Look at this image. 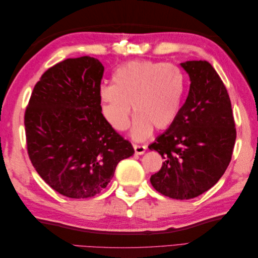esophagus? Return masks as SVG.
<instances>
[{"label": "esophagus", "instance_id": "esophagus-1", "mask_svg": "<svg viewBox=\"0 0 258 258\" xmlns=\"http://www.w3.org/2000/svg\"><path fill=\"white\" fill-rule=\"evenodd\" d=\"M134 148L135 152L137 155H143L146 151V146L145 145H138V144H134Z\"/></svg>", "mask_w": 258, "mask_h": 258}]
</instances>
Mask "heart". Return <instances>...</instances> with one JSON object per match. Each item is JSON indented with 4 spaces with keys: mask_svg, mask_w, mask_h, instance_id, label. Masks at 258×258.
Wrapping results in <instances>:
<instances>
[{
    "mask_svg": "<svg viewBox=\"0 0 258 258\" xmlns=\"http://www.w3.org/2000/svg\"><path fill=\"white\" fill-rule=\"evenodd\" d=\"M112 81L99 90L103 115L115 130L124 131L134 105L131 137L137 141L146 140L153 128H169L181 111L186 76L175 64L130 61L115 70Z\"/></svg>",
    "mask_w": 258,
    "mask_h": 258,
    "instance_id": "b5f03b06",
    "label": "heart"
}]
</instances>
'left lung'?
<instances>
[{
  "instance_id": "8db88e82",
  "label": "left lung",
  "mask_w": 258,
  "mask_h": 258,
  "mask_svg": "<svg viewBox=\"0 0 258 258\" xmlns=\"http://www.w3.org/2000/svg\"><path fill=\"white\" fill-rule=\"evenodd\" d=\"M190 87L169 129L148 146L165 159L151 176L154 188L172 199H191L214 186L229 166L237 131L220 75L206 60L181 63Z\"/></svg>"
}]
</instances>
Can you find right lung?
<instances>
[{
	"instance_id": "add662e5",
	"label": "right lung",
	"mask_w": 258,
	"mask_h": 258,
	"mask_svg": "<svg viewBox=\"0 0 258 258\" xmlns=\"http://www.w3.org/2000/svg\"><path fill=\"white\" fill-rule=\"evenodd\" d=\"M104 67L92 57L67 59L34 86L25 113L29 158L52 189L93 197L135 150L107 122L99 96Z\"/></svg>"
}]
</instances>
